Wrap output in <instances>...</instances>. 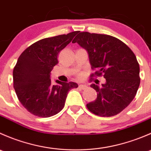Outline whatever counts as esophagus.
Returning <instances> with one entry per match:
<instances>
[{"instance_id":"1","label":"esophagus","mask_w":151,"mask_h":151,"mask_svg":"<svg viewBox=\"0 0 151 151\" xmlns=\"http://www.w3.org/2000/svg\"><path fill=\"white\" fill-rule=\"evenodd\" d=\"M87 88L86 85H79V88H80V89H85V88Z\"/></svg>"}]
</instances>
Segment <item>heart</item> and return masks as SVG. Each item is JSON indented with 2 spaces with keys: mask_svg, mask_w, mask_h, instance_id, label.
Here are the masks:
<instances>
[{
  "mask_svg": "<svg viewBox=\"0 0 151 151\" xmlns=\"http://www.w3.org/2000/svg\"><path fill=\"white\" fill-rule=\"evenodd\" d=\"M79 77H82V75H80V76H79Z\"/></svg>",
  "mask_w": 151,
  "mask_h": 151,
  "instance_id": "heart-1",
  "label": "heart"
}]
</instances>
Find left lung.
<instances>
[{
    "label": "left lung",
    "instance_id": "left-lung-1",
    "mask_svg": "<svg viewBox=\"0 0 151 151\" xmlns=\"http://www.w3.org/2000/svg\"><path fill=\"white\" fill-rule=\"evenodd\" d=\"M88 52L93 69L91 77L104 74L102 86L92 84L97 92L95 101L87 104L88 109L101 117L118 115L136 96L140 83L139 66L130 48L112 36L80 32L73 40Z\"/></svg>",
    "mask_w": 151,
    "mask_h": 151
}]
</instances>
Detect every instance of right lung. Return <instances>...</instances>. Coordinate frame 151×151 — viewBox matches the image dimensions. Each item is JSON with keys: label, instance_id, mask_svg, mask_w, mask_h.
I'll list each match as a JSON object with an SVG mask.
<instances>
[{"label": "right lung", "instance_id": "obj_1", "mask_svg": "<svg viewBox=\"0 0 151 151\" xmlns=\"http://www.w3.org/2000/svg\"><path fill=\"white\" fill-rule=\"evenodd\" d=\"M77 31L41 39L28 47L18 58L13 71L14 88L22 106L33 115L49 118L58 113L65 105L68 91L78 85L56 80L50 74L58 64V55Z\"/></svg>", "mask_w": 151, "mask_h": 151}]
</instances>
